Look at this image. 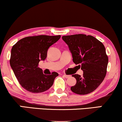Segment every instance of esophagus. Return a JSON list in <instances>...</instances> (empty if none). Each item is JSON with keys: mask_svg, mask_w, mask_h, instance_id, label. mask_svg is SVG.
I'll list each match as a JSON object with an SVG mask.
<instances>
[{"mask_svg": "<svg viewBox=\"0 0 122 122\" xmlns=\"http://www.w3.org/2000/svg\"><path fill=\"white\" fill-rule=\"evenodd\" d=\"M64 77L66 78H69L70 77V75H66V74H64Z\"/></svg>", "mask_w": 122, "mask_h": 122, "instance_id": "1", "label": "esophagus"}]
</instances>
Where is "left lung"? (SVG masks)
Here are the masks:
<instances>
[{
    "label": "left lung",
    "instance_id": "left-lung-1",
    "mask_svg": "<svg viewBox=\"0 0 122 122\" xmlns=\"http://www.w3.org/2000/svg\"><path fill=\"white\" fill-rule=\"evenodd\" d=\"M72 54L73 61L83 70L82 76L73 74L77 80L70 89L85 95L94 91L105 78L108 61L104 45L93 36L76 34L62 36Z\"/></svg>",
    "mask_w": 122,
    "mask_h": 122
}]
</instances>
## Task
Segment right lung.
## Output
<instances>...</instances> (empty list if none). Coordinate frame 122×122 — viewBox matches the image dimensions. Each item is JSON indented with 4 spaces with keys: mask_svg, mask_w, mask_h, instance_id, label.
I'll list each match as a JSON object with an SVG mask.
<instances>
[{
    "mask_svg": "<svg viewBox=\"0 0 122 122\" xmlns=\"http://www.w3.org/2000/svg\"><path fill=\"white\" fill-rule=\"evenodd\" d=\"M60 37V35L28 36L20 40L12 46L10 65L19 83L26 90L42 93L53 84L58 73L44 74L38 65L40 61L46 58L48 48Z\"/></svg>",
    "mask_w": 122,
    "mask_h": 122,
    "instance_id": "1",
    "label": "right lung"
}]
</instances>
